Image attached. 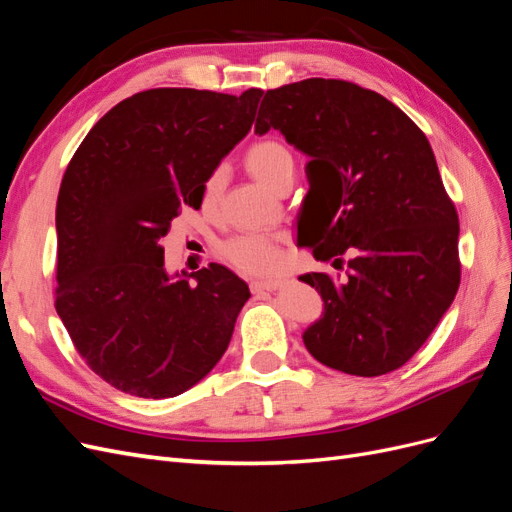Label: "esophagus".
Returning <instances> with one entry per match:
<instances>
[{
	"label": "esophagus",
	"mask_w": 512,
	"mask_h": 512,
	"mask_svg": "<svg viewBox=\"0 0 512 512\" xmlns=\"http://www.w3.org/2000/svg\"><path fill=\"white\" fill-rule=\"evenodd\" d=\"M282 286V282L280 280H269V282H252L250 284V288H252V292H271V290H277V288H280Z\"/></svg>",
	"instance_id": "34e87169"
}]
</instances>
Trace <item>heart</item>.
Instances as JSON below:
<instances>
[{"instance_id":"b5f03b06","label":"heart","mask_w":512,"mask_h":512,"mask_svg":"<svg viewBox=\"0 0 512 512\" xmlns=\"http://www.w3.org/2000/svg\"><path fill=\"white\" fill-rule=\"evenodd\" d=\"M245 166L250 173L269 190H277L286 177L294 175V158L292 153L277 141H258L245 153ZM226 183L224 170L218 168L203 183V205L213 209L218 205ZM222 258L228 265L247 275H273L282 271L284 254L282 247L271 237L262 235H241L228 239L220 247Z\"/></svg>"}]
</instances>
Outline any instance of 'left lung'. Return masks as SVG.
I'll return each mask as SVG.
<instances>
[{"instance_id":"1","label":"left lung","mask_w":512,"mask_h":512,"mask_svg":"<svg viewBox=\"0 0 512 512\" xmlns=\"http://www.w3.org/2000/svg\"><path fill=\"white\" fill-rule=\"evenodd\" d=\"M271 128L309 158L297 243L348 275L299 277L324 301L305 348L350 376L399 369L438 327L461 277L459 218L427 136L384 96L337 79L269 89L256 134Z\"/></svg>"}]
</instances>
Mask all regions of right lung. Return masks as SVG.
Listing matches in <instances>:
<instances>
[{"label": "right lung", "mask_w": 512, "mask_h": 512, "mask_svg": "<svg viewBox=\"0 0 512 512\" xmlns=\"http://www.w3.org/2000/svg\"><path fill=\"white\" fill-rule=\"evenodd\" d=\"M262 89H147L113 106L72 156L57 196L55 309L117 391L175 397L218 365L250 288L222 265L168 275L162 237L250 132Z\"/></svg>", "instance_id": "right-lung-1"}]
</instances>
